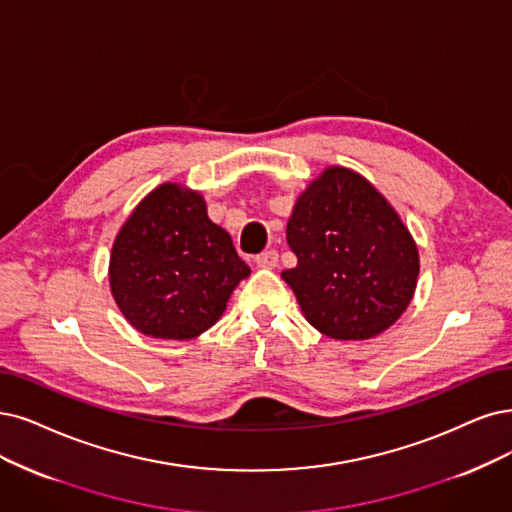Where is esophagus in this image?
Here are the masks:
<instances>
[{"label":"esophagus","mask_w":512,"mask_h":512,"mask_svg":"<svg viewBox=\"0 0 512 512\" xmlns=\"http://www.w3.org/2000/svg\"><path fill=\"white\" fill-rule=\"evenodd\" d=\"M255 263L259 268H266V270H272V268H276L278 266V253L276 251H263V253H259L257 257H255Z\"/></svg>","instance_id":"34e87169"}]
</instances>
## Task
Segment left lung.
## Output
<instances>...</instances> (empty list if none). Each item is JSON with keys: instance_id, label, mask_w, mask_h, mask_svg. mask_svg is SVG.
<instances>
[{"instance_id": "obj_1", "label": "left lung", "mask_w": 512, "mask_h": 512, "mask_svg": "<svg viewBox=\"0 0 512 512\" xmlns=\"http://www.w3.org/2000/svg\"><path fill=\"white\" fill-rule=\"evenodd\" d=\"M287 242L297 266L282 272L308 323L327 337L371 339L407 310L420 255L399 213L344 166H329L293 206Z\"/></svg>"}]
</instances>
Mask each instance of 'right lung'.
Segmentation results:
<instances>
[{
    "label": "right lung",
    "mask_w": 512,
    "mask_h": 512,
    "mask_svg": "<svg viewBox=\"0 0 512 512\" xmlns=\"http://www.w3.org/2000/svg\"><path fill=\"white\" fill-rule=\"evenodd\" d=\"M249 274L204 198L179 183H162L137 204L109 257L111 295L128 323L179 342L211 329Z\"/></svg>",
    "instance_id": "obj_1"
}]
</instances>
